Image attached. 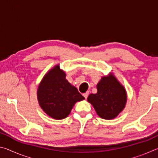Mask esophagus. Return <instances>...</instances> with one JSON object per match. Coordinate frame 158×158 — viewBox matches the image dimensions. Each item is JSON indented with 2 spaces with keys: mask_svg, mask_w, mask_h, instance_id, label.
I'll list each match as a JSON object with an SVG mask.
<instances>
[{
  "mask_svg": "<svg viewBox=\"0 0 158 158\" xmlns=\"http://www.w3.org/2000/svg\"><path fill=\"white\" fill-rule=\"evenodd\" d=\"M89 91H87L86 93H85L84 94V98H85V99H87V98H88V96H89Z\"/></svg>",
  "mask_w": 158,
  "mask_h": 158,
  "instance_id": "obj_1",
  "label": "esophagus"
}]
</instances>
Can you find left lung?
Here are the masks:
<instances>
[{
    "mask_svg": "<svg viewBox=\"0 0 158 158\" xmlns=\"http://www.w3.org/2000/svg\"><path fill=\"white\" fill-rule=\"evenodd\" d=\"M98 92L90 94L87 100L103 119H114L123 110L127 102L125 87L112 73L102 77L97 84Z\"/></svg>",
    "mask_w": 158,
    "mask_h": 158,
    "instance_id": "obj_1",
    "label": "left lung"
}]
</instances>
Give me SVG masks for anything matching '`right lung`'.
I'll return each instance as SVG.
<instances>
[{
	"label": "right lung",
	"mask_w": 158,
	"mask_h": 158,
	"mask_svg": "<svg viewBox=\"0 0 158 158\" xmlns=\"http://www.w3.org/2000/svg\"><path fill=\"white\" fill-rule=\"evenodd\" d=\"M65 77V71L58 64L45 74L37 88L40 106L56 120L68 117L75 103L85 99Z\"/></svg>",
	"instance_id": "add662e5"
}]
</instances>
